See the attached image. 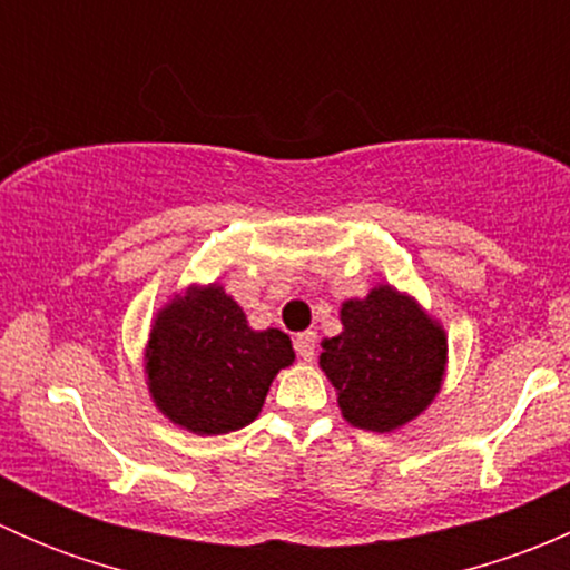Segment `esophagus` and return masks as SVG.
Masks as SVG:
<instances>
[{
	"mask_svg": "<svg viewBox=\"0 0 570 570\" xmlns=\"http://www.w3.org/2000/svg\"><path fill=\"white\" fill-rule=\"evenodd\" d=\"M295 350L303 361H312L314 353H317V333L303 331L295 336Z\"/></svg>",
	"mask_w": 570,
	"mask_h": 570,
	"instance_id": "1",
	"label": "esophagus"
}]
</instances>
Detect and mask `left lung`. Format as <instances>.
I'll return each instance as SVG.
<instances>
[{"label": "left lung", "mask_w": 570, "mask_h": 570, "mask_svg": "<svg viewBox=\"0 0 570 570\" xmlns=\"http://www.w3.org/2000/svg\"><path fill=\"white\" fill-rule=\"evenodd\" d=\"M342 322L344 331L322 342L320 366L336 386L344 419L389 433L419 416L444 377V331L392 286L344 303Z\"/></svg>", "instance_id": "obj_1"}]
</instances>
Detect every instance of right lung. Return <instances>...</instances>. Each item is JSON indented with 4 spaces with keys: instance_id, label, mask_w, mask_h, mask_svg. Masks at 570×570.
Returning <instances> with one entry per match:
<instances>
[{
    "instance_id": "obj_1",
    "label": "right lung",
    "mask_w": 570,
    "mask_h": 570,
    "mask_svg": "<svg viewBox=\"0 0 570 570\" xmlns=\"http://www.w3.org/2000/svg\"><path fill=\"white\" fill-rule=\"evenodd\" d=\"M292 361L286 333L250 331L243 308L212 284L159 312L146 353L148 389L170 422L220 435L258 416L269 383Z\"/></svg>"
}]
</instances>
